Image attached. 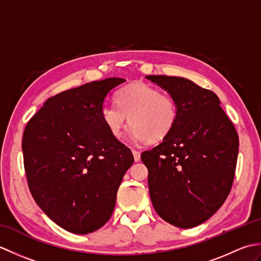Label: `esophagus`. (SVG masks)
<instances>
[{
    "instance_id": "34e87169",
    "label": "esophagus",
    "mask_w": 261,
    "mask_h": 261,
    "mask_svg": "<svg viewBox=\"0 0 261 261\" xmlns=\"http://www.w3.org/2000/svg\"><path fill=\"white\" fill-rule=\"evenodd\" d=\"M132 153H134L135 162H139V160H140V151H138V150H135V149H132Z\"/></svg>"
}]
</instances>
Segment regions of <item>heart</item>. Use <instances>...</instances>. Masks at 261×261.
Wrapping results in <instances>:
<instances>
[{"instance_id":"1","label":"heart","mask_w":261,"mask_h":261,"mask_svg":"<svg viewBox=\"0 0 261 261\" xmlns=\"http://www.w3.org/2000/svg\"><path fill=\"white\" fill-rule=\"evenodd\" d=\"M174 98L157 87L135 82L116 93V104L105 103L101 118L114 138H120L129 116V135L134 141L156 142L167 137L177 121Z\"/></svg>"}]
</instances>
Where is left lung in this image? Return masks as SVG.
Listing matches in <instances>:
<instances>
[{"label":"left lung","instance_id":"obj_1","mask_svg":"<svg viewBox=\"0 0 261 261\" xmlns=\"http://www.w3.org/2000/svg\"><path fill=\"white\" fill-rule=\"evenodd\" d=\"M174 98L177 121L158 146L141 153L158 215L181 229L205 222L228 197L239 137L215 93L182 77L149 75Z\"/></svg>","mask_w":261,"mask_h":261}]
</instances>
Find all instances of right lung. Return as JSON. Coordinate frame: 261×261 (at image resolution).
Wrapping results in <instances>:
<instances>
[{"label":"right lung","mask_w":261,"mask_h":261,"mask_svg":"<svg viewBox=\"0 0 261 261\" xmlns=\"http://www.w3.org/2000/svg\"><path fill=\"white\" fill-rule=\"evenodd\" d=\"M124 82L112 77L59 93L24 129L22 151L32 197L71 233H91L108 222L122 178L134 164L130 149L101 118L105 97Z\"/></svg>","instance_id":"add662e5"}]
</instances>
